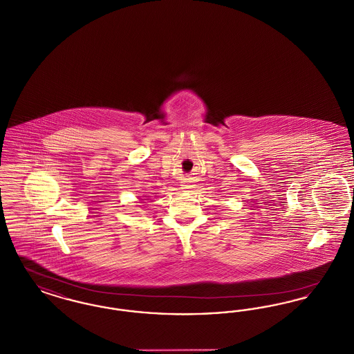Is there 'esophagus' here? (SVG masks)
Returning <instances> with one entry per match:
<instances>
[{"instance_id": "1", "label": "esophagus", "mask_w": 354, "mask_h": 354, "mask_svg": "<svg viewBox=\"0 0 354 354\" xmlns=\"http://www.w3.org/2000/svg\"><path fill=\"white\" fill-rule=\"evenodd\" d=\"M181 186H183V189H184V190H187V192H189V190H192V189H193V186H194V185L192 184V183H184Z\"/></svg>"}]
</instances>
